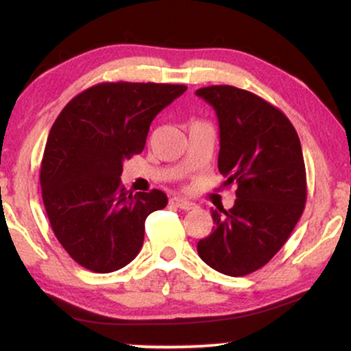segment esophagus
Segmentation results:
<instances>
[{
	"instance_id": "obj_1",
	"label": "esophagus",
	"mask_w": 351,
	"mask_h": 351,
	"mask_svg": "<svg viewBox=\"0 0 351 351\" xmlns=\"http://www.w3.org/2000/svg\"><path fill=\"white\" fill-rule=\"evenodd\" d=\"M170 203L173 204V206L180 208V209H184V211H189V209H195L196 204L193 203V201H188L184 198H178V196H173V198L170 199Z\"/></svg>"
}]
</instances>
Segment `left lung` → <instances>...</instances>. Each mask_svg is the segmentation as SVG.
Segmentation results:
<instances>
[{
    "mask_svg": "<svg viewBox=\"0 0 351 351\" xmlns=\"http://www.w3.org/2000/svg\"><path fill=\"white\" fill-rule=\"evenodd\" d=\"M219 123L217 168L234 183L231 209H213L216 226L198 243L201 259L231 277L247 276L279 252L307 199L299 135L279 108L232 86L196 90Z\"/></svg>",
    "mask_w": 351,
    "mask_h": 351,
    "instance_id": "obj_1",
    "label": "left lung"
}]
</instances>
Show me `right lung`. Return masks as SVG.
Returning <instances> with one entry per match:
<instances>
[{"label":"right lung","instance_id":"obj_1","mask_svg":"<svg viewBox=\"0 0 351 351\" xmlns=\"http://www.w3.org/2000/svg\"><path fill=\"white\" fill-rule=\"evenodd\" d=\"M186 86L104 82L62 108L41 163L43 201L56 237L92 272L119 271L143 245L145 219L167 206L160 189L127 191L123 162L142 153L152 120Z\"/></svg>","mask_w":351,"mask_h":351}]
</instances>
